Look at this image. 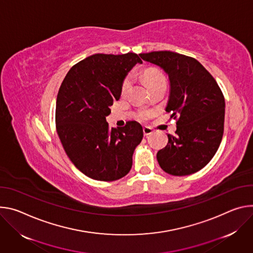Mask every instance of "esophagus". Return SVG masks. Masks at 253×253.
<instances>
[{
    "label": "esophagus",
    "mask_w": 253,
    "mask_h": 253,
    "mask_svg": "<svg viewBox=\"0 0 253 253\" xmlns=\"http://www.w3.org/2000/svg\"><path fill=\"white\" fill-rule=\"evenodd\" d=\"M143 131H144L145 135H149V134H151L153 132V129L151 127H149V126H145L143 128Z\"/></svg>",
    "instance_id": "1"
}]
</instances>
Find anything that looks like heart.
Wrapping results in <instances>:
<instances>
[{"instance_id":"obj_1","label":"heart","mask_w":253,"mask_h":253,"mask_svg":"<svg viewBox=\"0 0 253 253\" xmlns=\"http://www.w3.org/2000/svg\"><path fill=\"white\" fill-rule=\"evenodd\" d=\"M144 77L147 81V84L149 85L150 88L158 85V84H161V83H166V79H165V76L163 75L162 72L156 70V69H148L145 71L144 73ZM130 86V80L129 78H126L123 82V85H122V93L123 94H126ZM147 115H143L142 117L145 118Z\"/></svg>"}]
</instances>
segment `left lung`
I'll list each match as a JSON object with an SVG mask.
<instances>
[{
	"instance_id": "8db88e82",
	"label": "left lung",
	"mask_w": 253,
	"mask_h": 253,
	"mask_svg": "<svg viewBox=\"0 0 253 253\" xmlns=\"http://www.w3.org/2000/svg\"><path fill=\"white\" fill-rule=\"evenodd\" d=\"M161 67L169 77L170 95L166 111L177 121L176 134L157 154L162 169L187 176L204 168L216 154L224 131L225 100L213 76L189 56L172 51L139 54Z\"/></svg>"
}]
</instances>
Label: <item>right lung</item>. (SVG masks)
Instances as JSON below:
<instances>
[{"label":"right lung","instance_id":"add662e5","mask_svg":"<svg viewBox=\"0 0 253 253\" xmlns=\"http://www.w3.org/2000/svg\"><path fill=\"white\" fill-rule=\"evenodd\" d=\"M136 63L143 61L135 53L94 54L72 66L59 88L56 129L70 161L93 180L110 182L125 177L143 139L138 123L110 128L105 119Z\"/></svg>","mask_w":253,"mask_h":253}]
</instances>
